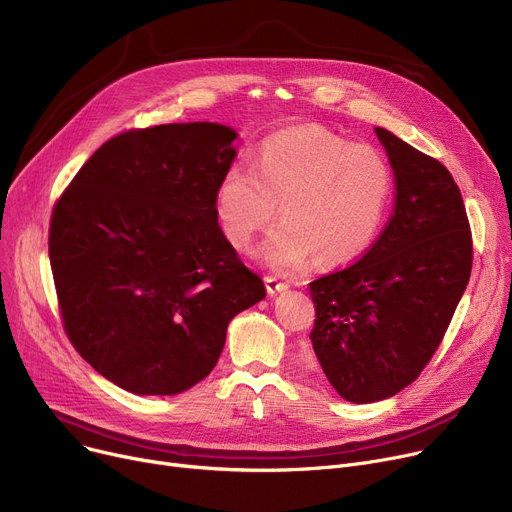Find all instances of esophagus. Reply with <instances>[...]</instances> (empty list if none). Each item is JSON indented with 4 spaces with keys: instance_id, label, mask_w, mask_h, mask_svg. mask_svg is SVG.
<instances>
[{
    "instance_id": "esophagus-1",
    "label": "esophagus",
    "mask_w": 512,
    "mask_h": 512,
    "mask_svg": "<svg viewBox=\"0 0 512 512\" xmlns=\"http://www.w3.org/2000/svg\"><path fill=\"white\" fill-rule=\"evenodd\" d=\"M265 288H267V292L272 294H278V292H284L286 288H288V284L286 282H280L276 276H265Z\"/></svg>"
}]
</instances>
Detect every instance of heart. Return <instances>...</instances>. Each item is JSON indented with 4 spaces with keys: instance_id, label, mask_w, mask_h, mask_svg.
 <instances>
[{
    "instance_id": "obj_1",
    "label": "heart",
    "mask_w": 512,
    "mask_h": 512,
    "mask_svg": "<svg viewBox=\"0 0 512 512\" xmlns=\"http://www.w3.org/2000/svg\"><path fill=\"white\" fill-rule=\"evenodd\" d=\"M382 151L319 128H290L265 139L255 170L232 164L215 188V215L234 247H247L280 205L284 220L257 255L278 272L301 270L315 255L334 267L357 259L378 234L392 197Z\"/></svg>"
}]
</instances>
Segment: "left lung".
Listing matches in <instances>:
<instances>
[{
    "mask_svg": "<svg viewBox=\"0 0 512 512\" xmlns=\"http://www.w3.org/2000/svg\"><path fill=\"white\" fill-rule=\"evenodd\" d=\"M394 170V213L351 267L309 284L313 357L348 402L417 380L467 288L473 245L459 186L438 159L375 128Z\"/></svg>",
    "mask_w": 512,
    "mask_h": 512,
    "instance_id": "obj_1",
    "label": "left lung"
}]
</instances>
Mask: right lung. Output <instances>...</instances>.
<instances>
[{
	"label": "right lung",
	"instance_id": "1",
	"mask_svg": "<svg viewBox=\"0 0 512 512\" xmlns=\"http://www.w3.org/2000/svg\"><path fill=\"white\" fill-rule=\"evenodd\" d=\"M236 130L161 124L103 143L53 207L64 328L105 380L174 396L218 363L234 315L265 299L215 215Z\"/></svg>",
	"mask_w": 512,
	"mask_h": 512
}]
</instances>
